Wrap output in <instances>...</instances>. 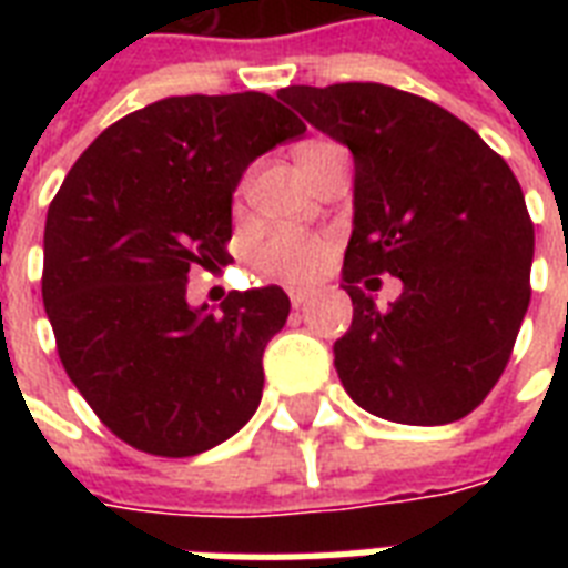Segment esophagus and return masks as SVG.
<instances>
[{
  "label": "esophagus",
  "mask_w": 568,
  "mask_h": 568,
  "mask_svg": "<svg viewBox=\"0 0 568 568\" xmlns=\"http://www.w3.org/2000/svg\"><path fill=\"white\" fill-rule=\"evenodd\" d=\"M288 297H292L294 310H301L303 303H306L312 297V292H306V288H292V292H288Z\"/></svg>",
  "instance_id": "obj_1"
}]
</instances>
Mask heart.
<instances>
[{"label": "heart", "mask_w": 568, "mask_h": 568, "mask_svg": "<svg viewBox=\"0 0 568 568\" xmlns=\"http://www.w3.org/2000/svg\"><path fill=\"white\" fill-rule=\"evenodd\" d=\"M329 256H333V241L324 235L283 230L262 241L256 265L262 274L274 276L280 283H310L329 265Z\"/></svg>", "instance_id": "heart-1"}]
</instances>
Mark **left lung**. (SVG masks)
<instances>
[{
    "mask_svg": "<svg viewBox=\"0 0 568 568\" xmlns=\"http://www.w3.org/2000/svg\"><path fill=\"white\" fill-rule=\"evenodd\" d=\"M280 100L354 153L342 386L377 418L459 422L510 363L530 303L534 223L501 155L436 102L377 82L292 84ZM405 292L377 311L359 282Z\"/></svg>",
    "mask_w": 568,
    "mask_h": 568,
    "instance_id": "8db88e82",
    "label": "left lung"
}]
</instances>
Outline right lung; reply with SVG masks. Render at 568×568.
<instances>
[{
  "instance_id": "add662e5",
  "label": "right lung",
  "mask_w": 568,
  "mask_h": 568,
  "mask_svg": "<svg viewBox=\"0 0 568 568\" xmlns=\"http://www.w3.org/2000/svg\"><path fill=\"white\" fill-rule=\"evenodd\" d=\"M306 126L258 91L168 97L111 123L70 168L43 232V306L67 377L118 439L194 457L239 433L288 318L280 285L185 301L194 267L230 262L232 191Z\"/></svg>"
}]
</instances>
